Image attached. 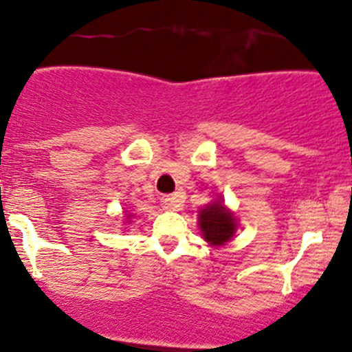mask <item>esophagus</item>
Returning a JSON list of instances; mask_svg holds the SVG:
<instances>
[{
    "instance_id": "34e87169",
    "label": "esophagus",
    "mask_w": 352,
    "mask_h": 352,
    "mask_svg": "<svg viewBox=\"0 0 352 352\" xmlns=\"http://www.w3.org/2000/svg\"><path fill=\"white\" fill-rule=\"evenodd\" d=\"M184 202H186V197H184L182 192H175V194L162 197V206H164L166 210H180L182 209Z\"/></svg>"
}]
</instances>
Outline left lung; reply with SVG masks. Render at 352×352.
<instances>
[{"mask_svg":"<svg viewBox=\"0 0 352 352\" xmlns=\"http://www.w3.org/2000/svg\"><path fill=\"white\" fill-rule=\"evenodd\" d=\"M199 228L207 243L212 246H223L234 236L238 223L234 214L223 204V201H216L199 210Z\"/></svg>","mask_w":352,"mask_h":352,"instance_id":"left-lung-1","label":"left lung"}]
</instances>
